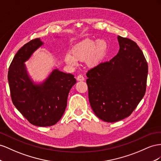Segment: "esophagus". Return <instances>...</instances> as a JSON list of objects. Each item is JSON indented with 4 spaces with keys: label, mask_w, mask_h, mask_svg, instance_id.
I'll list each match as a JSON object with an SVG mask.
<instances>
[{
    "label": "esophagus",
    "mask_w": 161,
    "mask_h": 161,
    "mask_svg": "<svg viewBox=\"0 0 161 161\" xmlns=\"http://www.w3.org/2000/svg\"><path fill=\"white\" fill-rule=\"evenodd\" d=\"M84 77L82 75H79L77 77V81H84Z\"/></svg>",
    "instance_id": "obj_1"
}]
</instances>
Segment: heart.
<instances>
[{
	"label": "heart",
	"instance_id": "heart-1",
	"mask_svg": "<svg viewBox=\"0 0 161 161\" xmlns=\"http://www.w3.org/2000/svg\"><path fill=\"white\" fill-rule=\"evenodd\" d=\"M108 48L106 41L103 39L94 40L85 39L73 46L70 54H66L63 61L67 65H76L77 61H85L88 66L93 67L102 60Z\"/></svg>",
	"mask_w": 161,
	"mask_h": 161
}]
</instances>
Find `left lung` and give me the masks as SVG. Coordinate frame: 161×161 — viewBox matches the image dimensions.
I'll return each mask as SVG.
<instances>
[{
  "label": "left lung",
  "instance_id": "8db88e82",
  "mask_svg": "<svg viewBox=\"0 0 161 161\" xmlns=\"http://www.w3.org/2000/svg\"><path fill=\"white\" fill-rule=\"evenodd\" d=\"M119 50L108 62H102L87 73L90 106L106 122L130 116L146 92L148 63L137 44L117 36Z\"/></svg>",
  "mask_w": 161,
  "mask_h": 161
}]
</instances>
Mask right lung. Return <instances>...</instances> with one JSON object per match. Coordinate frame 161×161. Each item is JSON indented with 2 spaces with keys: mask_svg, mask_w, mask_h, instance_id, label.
Segmentation results:
<instances>
[{
  "mask_svg": "<svg viewBox=\"0 0 161 161\" xmlns=\"http://www.w3.org/2000/svg\"><path fill=\"white\" fill-rule=\"evenodd\" d=\"M44 44L36 38L24 45L15 55L8 72L13 104L30 123L40 127L51 126L60 120L69 92L76 83L74 75L57 67L42 81L32 79L25 63Z\"/></svg>",
  "mask_w": 161,
  "mask_h": 161,
  "instance_id": "1",
  "label": "right lung"
}]
</instances>
